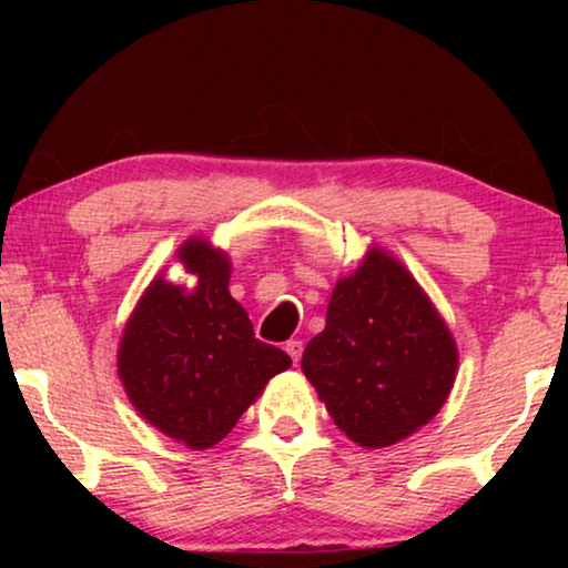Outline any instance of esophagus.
<instances>
[{"label": "esophagus", "mask_w": 568, "mask_h": 568, "mask_svg": "<svg viewBox=\"0 0 568 568\" xmlns=\"http://www.w3.org/2000/svg\"><path fill=\"white\" fill-rule=\"evenodd\" d=\"M286 354L292 356V362L297 364L300 362V356H302V341L300 338H292V341H286Z\"/></svg>", "instance_id": "obj_1"}]
</instances>
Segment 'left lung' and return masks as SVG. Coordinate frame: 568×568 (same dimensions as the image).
<instances>
[{
	"label": "left lung",
	"mask_w": 568,
	"mask_h": 568,
	"mask_svg": "<svg viewBox=\"0 0 568 568\" xmlns=\"http://www.w3.org/2000/svg\"><path fill=\"white\" fill-rule=\"evenodd\" d=\"M453 331L414 274L372 245L333 286L325 328L302 372L333 424L364 449H383L439 414L457 377Z\"/></svg>",
	"instance_id": "obj_1"
}]
</instances>
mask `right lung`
Listing matches in <instances>:
<instances>
[{
  "label": "right lung",
  "instance_id": "obj_1",
  "mask_svg": "<svg viewBox=\"0 0 568 568\" xmlns=\"http://www.w3.org/2000/svg\"><path fill=\"white\" fill-rule=\"evenodd\" d=\"M175 261L193 284L152 278L123 325L115 367L146 424L178 445L209 449L292 359L253 336L251 317L230 294L227 251L193 235Z\"/></svg>",
  "mask_w": 568,
  "mask_h": 568
}]
</instances>
